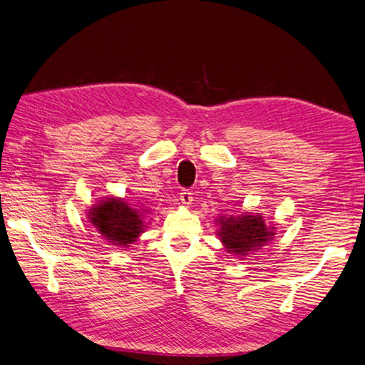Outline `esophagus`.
<instances>
[{
	"label": "esophagus",
	"instance_id": "34e87169",
	"mask_svg": "<svg viewBox=\"0 0 365 365\" xmlns=\"http://www.w3.org/2000/svg\"><path fill=\"white\" fill-rule=\"evenodd\" d=\"M180 202L183 203L185 207L191 205V202H192V192H191L190 190H182V192H180Z\"/></svg>",
	"mask_w": 365,
	"mask_h": 365
}]
</instances>
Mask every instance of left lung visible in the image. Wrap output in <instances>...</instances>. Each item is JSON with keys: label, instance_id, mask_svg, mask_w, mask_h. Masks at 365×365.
<instances>
[{"label": "left lung", "instance_id": "left-lung-1", "mask_svg": "<svg viewBox=\"0 0 365 365\" xmlns=\"http://www.w3.org/2000/svg\"><path fill=\"white\" fill-rule=\"evenodd\" d=\"M217 236L228 253L247 257L274 238L275 227H267L261 215L244 213L240 216H219Z\"/></svg>", "mask_w": 365, "mask_h": 365}]
</instances>
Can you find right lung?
<instances>
[{
	"mask_svg": "<svg viewBox=\"0 0 365 365\" xmlns=\"http://www.w3.org/2000/svg\"><path fill=\"white\" fill-rule=\"evenodd\" d=\"M88 219L107 242L120 247H129L146 227L141 211L120 197H110L93 205Z\"/></svg>",
	"mask_w": 365,
	"mask_h": 365,
	"instance_id": "add662e5",
	"label": "right lung"
}]
</instances>
